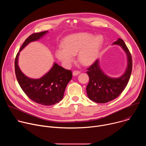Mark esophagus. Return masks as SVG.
<instances>
[{
  "instance_id": "esophagus-1",
  "label": "esophagus",
  "mask_w": 146,
  "mask_h": 146,
  "mask_svg": "<svg viewBox=\"0 0 146 146\" xmlns=\"http://www.w3.org/2000/svg\"><path fill=\"white\" fill-rule=\"evenodd\" d=\"M80 73V71H78V70H74V71L73 72V76H76L78 75Z\"/></svg>"
}]
</instances>
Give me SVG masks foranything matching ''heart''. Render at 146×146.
I'll use <instances>...</instances> for the list:
<instances>
[{"mask_svg": "<svg viewBox=\"0 0 146 146\" xmlns=\"http://www.w3.org/2000/svg\"><path fill=\"white\" fill-rule=\"evenodd\" d=\"M103 43L102 36L80 32L66 36L55 50L56 58L65 67L70 66L77 54V59L83 65H90L98 58Z\"/></svg>", "mask_w": 146, "mask_h": 146, "instance_id": "obj_1", "label": "heart"}]
</instances>
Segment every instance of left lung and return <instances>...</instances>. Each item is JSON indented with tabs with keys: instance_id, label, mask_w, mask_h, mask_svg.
Masks as SVG:
<instances>
[{
	"instance_id": "1",
	"label": "left lung",
	"mask_w": 146,
	"mask_h": 146,
	"mask_svg": "<svg viewBox=\"0 0 146 146\" xmlns=\"http://www.w3.org/2000/svg\"><path fill=\"white\" fill-rule=\"evenodd\" d=\"M121 46L127 57V66L125 71L119 77H111L104 73L100 68L99 60L97 59L87 72L90 81L86 88L87 96L91 100L105 103L117 98L125 88L129 80L132 69V59L125 43L121 38L112 44Z\"/></svg>"
}]
</instances>
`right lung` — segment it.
Returning a JSON list of instances; mask_svg holds the SVG:
<instances>
[{"label": "right lung", "instance_id": "obj_1", "mask_svg": "<svg viewBox=\"0 0 146 146\" xmlns=\"http://www.w3.org/2000/svg\"><path fill=\"white\" fill-rule=\"evenodd\" d=\"M48 31L29 36L21 47L15 59V72L19 84L25 94L33 102L44 106H52L63 99L72 73L54 62L51 69L40 78H31L25 75L18 66L19 52L30 43L40 40Z\"/></svg>", "mask_w": 146, "mask_h": 146}]
</instances>
